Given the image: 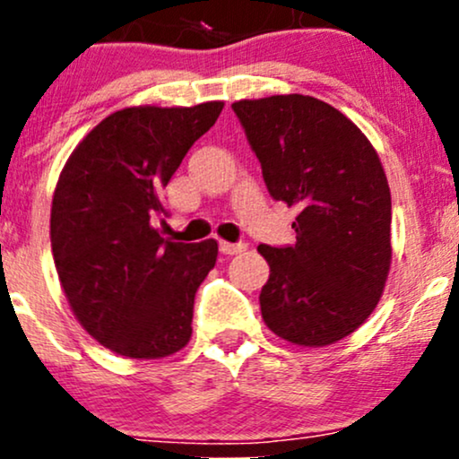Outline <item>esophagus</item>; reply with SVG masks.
Returning <instances> with one entry per match:
<instances>
[{
  "mask_svg": "<svg viewBox=\"0 0 459 459\" xmlns=\"http://www.w3.org/2000/svg\"><path fill=\"white\" fill-rule=\"evenodd\" d=\"M247 247V244L244 241H237V244H230V241H220V252L222 255H239V252H244Z\"/></svg>",
  "mask_w": 459,
  "mask_h": 459,
  "instance_id": "obj_1",
  "label": "esophagus"
}]
</instances>
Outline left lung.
Segmentation results:
<instances>
[{
  "instance_id": "obj_1",
  "label": "left lung",
  "mask_w": 459,
  "mask_h": 459,
  "mask_svg": "<svg viewBox=\"0 0 459 459\" xmlns=\"http://www.w3.org/2000/svg\"><path fill=\"white\" fill-rule=\"evenodd\" d=\"M233 112L273 200L298 207L296 244L259 246L267 328L321 347L351 334L380 302L391 267V189L371 142L347 116L304 94L237 101Z\"/></svg>"
}]
</instances>
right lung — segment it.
I'll list each match as a JSON object with an SVG mask.
<instances>
[{
  "label": "right lung",
  "mask_w": 459,
  "mask_h": 459,
  "mask_svg": "<svg viewBox=\"0 0 459 459\" xmlns=\"http://www.w3.org/2000/svg\"><path fill=\"white\" fill-rule=\"evenodd\" d=\"M222 101L127 108L109 114L68 157L51 204V250L79 324L129 358L187 345L194 298L213 270L218 241L163 239V187Z\"/></svg>",
  "instance_id": "right-lung-1"
}]
</instances>
